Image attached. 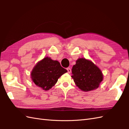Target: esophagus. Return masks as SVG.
<instances>
[{
    "label": "esophagus",
    "mask_w": 129,
    "mask_h": 129,
    "mask_svg": "<svg viewBox=\"0 0 129 129\" xmlns=\"http://www.w3.org/2000/svg\"><path fill=\"white\" fill-rule=\"evenodd\" d=\"M67 71H68V72L69 73H70L71 72V69L70 68H68L67 69Z\"/></svg>",
    "instance_id": "34e87169"
}]
</instances>
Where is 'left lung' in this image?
<instances>
[{"mask_svg": "<svg viewBox=\"0 0 129 129\" xmlns=\"http://www.w3.org/2000/svg\"><path fill=\"white\" fill-rule=\"evenodd\" d=\"M72 78L77 86L83 91L97 89L103 79V75L96 65L85 58H79L72 69Z\"/></svg>", "mask_w": 129, "mask_h": 129, "instance_id": "obj_1", "label": "left lung"}]
</instances>
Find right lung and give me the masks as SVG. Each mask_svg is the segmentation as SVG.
<instances>
[{
  "instance_id": "right-lung-1",
  "label": "right lung",
  "mask_w": 129,
  "mask_h": 129,
  "mask_svg": "<svg viewBox=\"0 0 129 129\" xmlns=\"http://www.w3.org/2000/svg\"><path fill=\"white\" fill-rule=\"evenodd\" d=\"M67 72L59 62L46 57L37 63L31 73V77L37 86L46 91L51 89L58 78Z\"/></svg>"
}]
</instances>
